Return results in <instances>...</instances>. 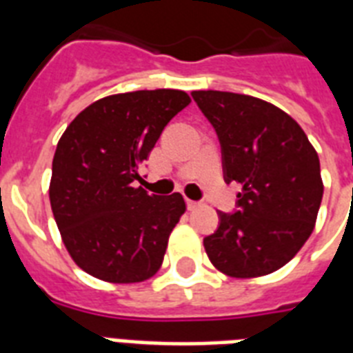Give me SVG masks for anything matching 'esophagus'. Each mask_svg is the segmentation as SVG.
<instances>
[{"mask_svg": "<svg viewBox=\"0 0 353 353\" xmlns=\"http://www.w3.org/2000/svg\"><path fill=\"white\" fill-rule=\"evenodd\" d=\"M199 201H192V199H187V207H188V210H194V209H198L199 207Z\"/></svg>", "mask_w": 353, "mask_h": 353, "instance_id": "esophagus-1", "label": "esophagus"}]
</instances>
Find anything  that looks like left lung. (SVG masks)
I'll list each match as a JSON object with an SVG mask.
<instances>
[{
  "label": "left lung",
  "mask_w": 353,
  "mask_h": 353,
  "mask_svg": "<svg viewBox=\"0 0 353 353\" xmlns=\"http://www.w3.org/2000/svg\"><path fill=\"white\" fill-rule=\"evenodd\" d=\"M220 139L225 183L241 185L234 212L203 240L216 269L263 276L290 262L313 232L323 201L321 163L306 133L280 108L229 91H192Z\"/></svg>",
  "instance_id": "8db88e82"
}]
</instances>
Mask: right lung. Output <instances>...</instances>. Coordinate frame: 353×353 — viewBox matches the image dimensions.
Masks as SVG:
<instances>
[{"label": "right lung", "mask_w": 353, "mask_h": 353, "mask_svg": "<svg viewBox=\"0 0 353 353\" xmlns=\"http://www.w3.org/2000/svg\"><path fill=\"white\" fill-rule=\"evenodd\" d=\"M188 104L179 90L104 97L58 141L51 209L69 254L91 276L133 284L159 271L185 199L179 192L150 196L133 181L166 124Z\"/></svg>", "instance_id": "right-lung-1"}]
</instances>
